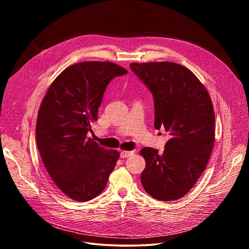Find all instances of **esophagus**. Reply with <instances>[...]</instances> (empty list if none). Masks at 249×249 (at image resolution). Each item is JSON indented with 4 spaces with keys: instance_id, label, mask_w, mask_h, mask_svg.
I'll use <instances>...</instances> for the list:
<instances>
[{
    "instance_id": "34e87169",
    "label": "esophagus",
    "mask_w": 249,
    "mask_h": 249,
    "mask_svg": "<svg viewBox=\"0 0 249 249\" xmlns=\"http://www.w3.org/2000/svg\"><path fill=\"white\" fill-rule=\"evenodd\" d=\"M134 155V152L133 151H122L120 153V157L121 159H126V158H129L131 156Z\"/></svg>"
}]
</instances>
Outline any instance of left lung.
Returning a JSON list of instances; mask_svg holds the SVG:
<instances>
[{"mask_svg": "<svg viewBox=\"0 0 249 249\" xmlns=\"http://www.w3.org/2000/svg\"><path fill=\"white\" fill-rule=\"evenodd\" d=\"M130 68L151 90L155 128L171 136L164 151L142 149L146 160L141 182L160 201L183 197L205 170L215 142V113L209 92L187 68L172 62L131 63Z\"/></svg>", "mask_w": 249, "mask_h": 249, "instance_id": "left-lung-1", "label": "left lung"}]
</instances>
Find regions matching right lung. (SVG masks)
Returning <instances> with one entry per match:
<instances>
[{"label":"right lung","instance_id":"right-lung-1","mask_svg":"<svg viewBox=\"0 0 249 249\" xmlns=\"http://www.w3.org/2000/svg\"><path fill=\"white\" fill-rule=\"evenodd\" d=\"M128 71L111 62L87 61L65 69L49 87L38 111L36 144L56 187L86 202L100 194L119 159L88 133L97 120L106 87Z\"/></svg>","mask_w":249,"mask_h":249}]
</instances>
